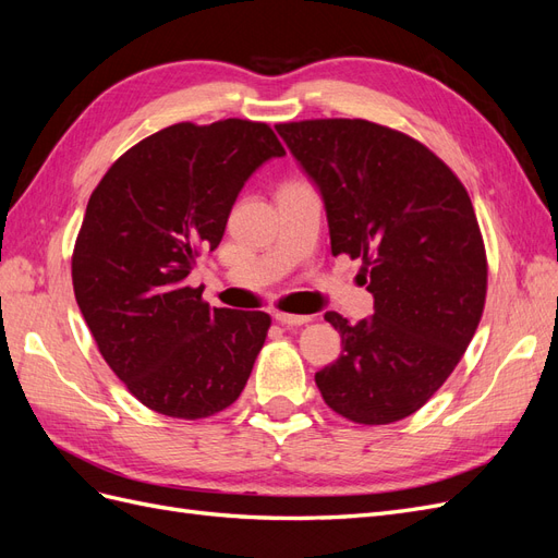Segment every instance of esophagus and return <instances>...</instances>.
I'll return each instance as SVG.
<instances>
[{
    "mask_svg": "<svg viewBox=\"0 0 558 558\" xmlns=\"http://www.w3.org/2000/svg\"><path fill=\"white\" fill-rule=\"evenodd\" d=\"M275 318L279 320L281 326H302V324H310L312 316H300V314H286V312H279L275 314Z\"/></svg>",
    "mask_w": 558,
    "mask_h": 558,
    "instance_id": "1",
    "label": "esophagus"
}]
</instances>
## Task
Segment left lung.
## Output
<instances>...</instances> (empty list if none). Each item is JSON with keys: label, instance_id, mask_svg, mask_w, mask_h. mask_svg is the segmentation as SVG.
<instances>
[{"label": "left lung", "instance_id": "obj_1", "mask_svg": "<svg viewBox=\"0 0 558 558\" xmlns=\"http://www.w3.org/2000/svg\"><path fill=\"white\" fill-rule=\"evenodd\" d=\"M324 195L332 256L361 258L373 318L326 320L340 359L316 373L326 404L353 424H393L459 365L486 302V251L461 179L428 146L363 118L279 123Z\"/></svg>", "mask_w": 558, "mask_h": 558}]
</instances>
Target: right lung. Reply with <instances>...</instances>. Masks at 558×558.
<instances>
[{
  "label": "right lung",
  "instance_id": "obj_1",
  "mask_svg": "<svg viewBox=\"0 0 558 558\" xmlns=\"http://www.w3.org/2000/svg\"><path fill=\"white\" fill-rule=\"evenodd\" d=\"M281 156L267 123H177L125 150L93 191L74 295L102 359L148 410L197 421L244 391L272 318L209 307L185 277L221 244L244 181Z\"/></svg>",
  "mask_w": 558,
  "mask_h": 558
}]
</instances>
